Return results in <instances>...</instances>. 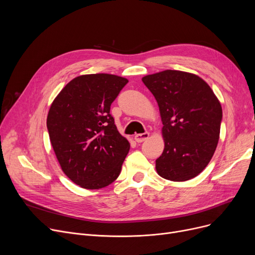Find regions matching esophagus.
Here are the masks:
<instances>
[{
	"label": "esophagus",
	"mask_w": 255,
	"mask_h": 255,
	"mask_svg": "<svg viewBox=\"0 0 255 255\" xmlns=\"http://www.w3.org/2000/svg\"><path fill=\"white\" fill-rule=\"evenodd\" d=\"M149 132H143V133H138V134H136L134 136V139L137 141V142H142L144 141L146 138L149 137Z\"/></svg>",
	"instance_id": "obj_1"
}]
</instances>
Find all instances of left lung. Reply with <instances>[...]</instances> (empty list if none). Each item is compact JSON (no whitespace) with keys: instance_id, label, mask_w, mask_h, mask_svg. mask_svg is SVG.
<instances>
[{"instance_id":"obj_1","label":"left lung","mask_w":255,"mask_h":255,"mask_svg":"<svg viewBox=\"0 0 255 255\" xmlns=\"http://www.w3.org/2000/svg\"><path fill=\"white\" fill-rule=\"evenodd\" d=\"M154 95L165 146L156 159L159 176L170 181L190 180L209 164L217 148L222 109L204 79L178 70L142 77Z\"/></svg>"}]
</instances>
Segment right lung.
<instances>
[{
  "mask_svg": "<svg viewBox=\"0 0 255 255\" xmlns=\"http://www.w3.org/2000/svg\"><path fill=\"white\" fill-rule=\"evenodd\" d=\"M127 83L113 74L80 75L50 106L46 125L53 151L65 175L83 188H103L120 175L130 144L115 125L111 105Z\"/></svg>",
  "mask_w": 255,
  "mask_h": 255,
  "instance_id": "obj_1",
  "label": "right lung"
}]
</instances>
